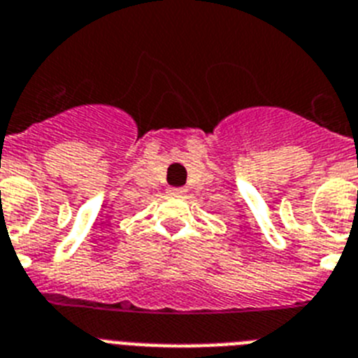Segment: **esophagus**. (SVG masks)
Instances as JSON below:
<instances>
[{"instance_id":"1","label":"esophagus","mask_w":358,"mask_h":358,"mask_svg":"<svg viewBox=\"0 0 358 358\" xmlns=\"http://www.w3.org/2000/svg\"><path fill=\"white\" fill-rule=\"evenodd\" d=\"M169 194H173V196H180V194L185 193V187H169V191H167Z\"/></svg>"}]
</instances>
